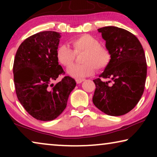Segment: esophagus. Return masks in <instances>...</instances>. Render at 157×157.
<instances>
[{
    "instance_id": "esophagus-1",
    "label": "esophagus",
    "mask_w": 157,
    "mask_h": 157,
    "mask_svg": "<svg viewBox=\"0 0 157 157\" xmlns=\"http://www.w3.org/2000/svg\"><path fill=\"white\" fill-rule=\"evenodd\" d=\"M83 81H84V79H83V78H77V79H76V81L77 83H81Z\"/></svg>"
}]
</instances>
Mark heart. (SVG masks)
Returning <instances> with one entry per match:
<instances>
[{
	"mask_svg": "<svg viewBox=\"0 0 157 157\" xmlns=\"http://www.w3.org/2000/svg\"><path fill=\"white\" fill-rule=\"evenodd\" d=\"M73 50L66 44H60L56 48V58L61 65L68 67L76 59V54L83 53L81 61L83 63L71 66L67 74L76 78L91 76L96 70L104 69L111 61L109 48L99 44L95 37L89 34H83L71 40Z\"/></svg>",
	"mask_w": 157,
	"mask_h": 157,
	"instance_id": "obj_1",
	"label": "heart"
}]
</instances>
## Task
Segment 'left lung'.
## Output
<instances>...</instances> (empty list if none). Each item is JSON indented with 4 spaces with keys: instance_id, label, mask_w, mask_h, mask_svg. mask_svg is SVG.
<instances>
[{
    "instance_id": "obj_1",
    "label": "left lung",
    "mask_w": 157,
    "mask_h": 157,
    "mask_svg": "<svg viewBox=\"0 0 157 157\" xmlns=\"http://www.w3.org/2000/svg\"><path fill=\"white\" fill-rule=\"evenodd\" d=\"M111 53V61L94 80L93 103L109 116L126 114L136 106L144 91L147 65L141 43L134 34L115 26L98 29ZM101 78L109 79L103 82Z\"/></svg>"
}]
</instances>
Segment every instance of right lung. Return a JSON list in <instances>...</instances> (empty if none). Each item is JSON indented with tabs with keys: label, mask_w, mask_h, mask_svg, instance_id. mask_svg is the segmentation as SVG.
<instances>
[{
	"label": "right lung",
	"mask_w": 157,
	"mask_h": 157,
	"mask_svg": "<svg viewBox=\"0 0 157 157\" xmlns=\"http://www.w3.org/2000/svg\"><path fill=\"white\" fill-rule=\"evenodd\" d=\"M60 37L56 31L34 34L20 45L15 56L13 71L16 96L25 111L40 121H52L59 117L76 84L70 76L52 83L65 74L56 58Z\"/></svg>",
	"instance_id": "add662e5"
}]
</instances>
